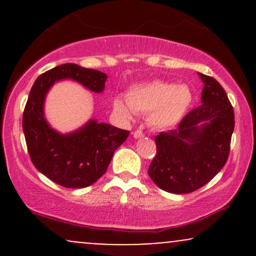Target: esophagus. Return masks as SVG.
<instances>
[{
	"mask_svg": "<svg viewBox=\"0 0 256 256\" xmlns=\"http://www.w3.org/2000/svg\"><path fill=\"white\" fill-rule=\"evenodd\" d=\"M143 136H144V134H143L140 130H137L134 132V138H136V140H138V138H142Z\"/></svg>",
	"mask_w": 256,
	"mask_h": 256,
	"instance_id": "obj_1",
	"label": "esophagus"
}]
</instances>
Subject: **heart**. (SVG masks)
Returning <instances> with one entry per match:
<instances>
[{
    "instance_id": "obj_1",
    "label": "heart",
    "mask_w": 256,
    "mask_h": 256,
    "mask_svg": "<svg viewBox=\"0 0 256 256\" xmlns=\"http://www.w3.org/2000/svg\"><path fill=\"white\" fill-rule=\"evenodd\" d=\"M194 102L192 91L185 84L154 80L132 86L126 100L116 98L113 110L122 120L134 119V113L148 116L155 130H170L183 122Z\"/></svg>"
}]
</instances>
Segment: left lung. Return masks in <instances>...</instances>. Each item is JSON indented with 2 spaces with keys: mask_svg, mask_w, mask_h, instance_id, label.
<instances>
[{
  "mask_svg": "<svg viewBox=\"0 0 256 256\" xmlns=\"http://www.w3.org/2000/svg\"><path fill=\"white\" fill-rule=\"evenodd\" d=\"M201 106L186 114L177 130L155 137L156 156L148 174L160 189L188 194L216 177L228 161L234 114L225 90L216 79L198 73Z\"/></svg>",
  "mask_w": 256,
  "mask_h": 256,
  "instance_id": "8db88e82",
  "label": "left lung"
}]
</instances>
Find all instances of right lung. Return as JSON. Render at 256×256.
Segmentation results:
<instances>
[{
  "label": "right lung",
  "instance_id": "1",
  "mask_svg": "<svg viewBox=\"0 0 256 256\" xmlns=\"http://www.w3.org/2000/svg\"><path fill=\"white\" fill-rule=\"evenodd\" d=\"M107 78L98 70L64 64L40 74L32 85L22 116L26 146L34 167L61 186L82 189L95 183L107 171L128 131L89 119L77 130L61 134L46 118V95L61 80L76 82L91 92L102 94Z\"/></svg>",
  "mask_w": 256,
  "mask_h": 256
}]
</instances>
